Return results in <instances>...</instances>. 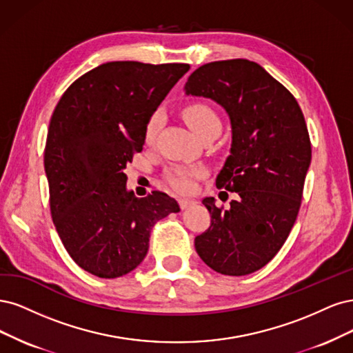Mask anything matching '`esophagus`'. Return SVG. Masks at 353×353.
<instances>
[{
	"label": "esophagus",
	"mask_w": 353,
	"mask_h": 353,
	"mask_svg": "<svg viewBox=\"0 0 353 353\" xmlns=\"http://www.w3.org/2000/svg\"><path fill=\"white\" fill-rule=\"evenodd\" d=\"M179 203H180L181 210H188L189 207L193 205V203H195V201H193V199H180Z\"/></svg>",
	"instance_id": "esophagus-1"
}]
</instances>
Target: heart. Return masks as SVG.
<instances>
[{"mask_svg": "<svg viewBox=\"0 0 353 353\" xmlns=\"http://www.w3.org/2000/svg\"><path fill=\"white\" fill-rule=\"evenodd\" d=\"M181 116H183V120L198 138H202V136H205L212 130H220L221 128V121L217 116V112H215L210 105L203 104V102H190V104H188L181 110ZM161 124L163 114L160 111H157L150 117L145 126L143 138L146 143L154 142ZM196 174H199V170H176V172L167 174V180L176 190L188 193L195 190V181H193V177Z\"/></svg>", "mask_w": 353, "mask_h": 353, "instance_id": "obj_1", "label": "heart"}]
</instances>
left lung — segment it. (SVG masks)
<instances>
[{
    "label": "left lung",
    "instance_id": "left-lung-1",
    "mask_svg": "<svg viewBox=\"0 0 353 353\" xmlns=\"http://www.w3.org/2000/svg\"><path fill=\"white\" fill-rule=\"evenodd\" d=\"M185 92L217 102L232 124L230 155L215 185L236 196L225 208L203 198L211 225L195 249L220 274H251L276 256L298 217L311 164L302 110L265 69L243 59L201 65Z\"/></svg>",
    "mask_w": 353,
    "mask_h": 353
}]
</instances>
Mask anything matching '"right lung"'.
Wrapping results in <instances>:
<instances>
[{"mask_svg": "<svg viewBox=\"0 0 353 353\" xmlns=\"http://www.w3.org/2000/svg\"><path fill=\"white\" fill-rule=\"evenodd\" d=\"M188 70L181 63L101 64L67 88L52 112L43 152L51 217L65 251L90 274L116 279L134 270L154 224L180 211L164 192L136 198L124 168Z\"/></svg>", "mask_w": 353, "mask_h": 353, "instance_id": "1", "label": "right lung"}]
</instances>
